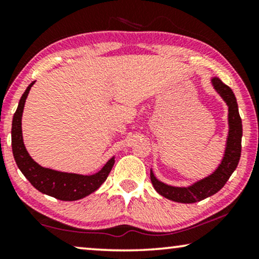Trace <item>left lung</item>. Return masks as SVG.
I'll use <instances>...</instances> for the list:
<instances>
[{
  "label": "left lung",
  "mask_w": 259,
  "mask_h": 259,
  "mask_svg": "<svg viewBox=\"0 0 259 259\" xmlns=\"http://www.w3.org/2000/svg\"><path fill=\"white\" fill-rule=\"evenodd\" d=\"M214 90L224 99L229 106V137L226 141V150L224 158L218 168L211 176L199 180L189 187H175L166 185L155 178L151 171V182L159 194L177 203L191 204L213 196L225 185L230 177L235 171L239 162L240 152H242V136L243 127L242 119L238 112V105L235 94L231 88L223 82L218 77L212 79Z\"/></svg>",
  "instance_id": "obj_1"
}]
</instances>
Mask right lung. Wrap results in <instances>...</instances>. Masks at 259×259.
<instances>
[{
	"mask_svg": "<svg viewBox=\"0 0 259 259\" xmlns=\"http://www.w3.org/2000/svg\"><path fill=\"white\" fill-rule=\"evenodd\" d=\"M34 82L35 81L27 87L26 92L22 94L13 118L12 147L14 159L23 176L40 192L65 201L81 199L97 191L101 184L107 179L114 165V157L109 159L107 164L101 168V171L93 176H81L75 173L54 171V169L42 167L37 162H35L24 147L22 128H21L24 102Z\"/></svg>",
	"mask_w": 259,
	"mask_h": 259,
	"instance_id": "obj_1",
	"label": "right lung"
}]
</instances>
